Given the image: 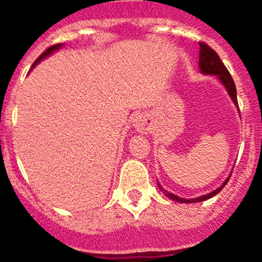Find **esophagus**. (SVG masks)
I'll use <instances>...</instances> for the list:
<instances>
[{"instance_id": "obj_1", "label": "esophagus", "mask_w": 262, "mask_h": 262, "mask_svg": "<svg viewBox=\"0 0 262 262\" xmlns=\"http://www.w3.org/2000/svg\"><path fill=\"white\" fill-rule=\"evenodd\" d=\"M134 126H136L137 130L139 132H147L149 129V125H148L147 118L144 115H138L136 119H134Z\"/></svg>"}]
</instances>
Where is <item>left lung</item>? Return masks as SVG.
I'll list each match as a JSON object with an SVG mask.
<instances>
[{
  "label": "left lung",
  "instance_id": "obj_1",
  "mask_svg": "<svg viewBox=\"0 0 262 262\" xmlns=\"http://www.w3.org/2000/svg\"><path fill=\"white\" fill-rule=\"evenodd\" d=\"M199 46H200V53H199L200 72L204 73V75L218 76V80L222 82V84H223L224 87H226L227 92H228V95L231 96L232 101L234 102V105H236V106H238V102H237L236 84H234V81H233V78H232L231 73L228 72V70L226 68V66L223 64V62L221 60L219 55L216 54V53L214 52V50L210 48L208 44L199 43ZM229 179H231V176H229V178L227 179L223 184H222L221 187L215 189L214 191L209 192V194H207V195H202V196H199V198H195V199H184V198L176 196V195H173L172 192H170V191H167V190L163 189V187L160 185V182H157V184H158V189H160L161 191H162L163 194L168 198V199L175 200V202H179V203H198V202H204V200L210 199V198L214 196V195L218 194V192L221 191L224 186H226Z\"/></svg>",
  "mask_w": 262,
  "mask_h": 262
}]
</instances>
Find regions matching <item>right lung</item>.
Returning a JSON list of instances; mask_svg holds the SVG:
<instances>
[{"label": "right lung", "instance_id": "1", "mask_svg": "<svg viewBox=\"0 0 262 262\" xmlns=\"http://www.w3.org/2000/svg\"><path fill=\"white\" fill-rule=\"evenodd\" d=\"M62 46H63V44L60 43V44H55V46H52V47H49V48L47 49L46 52H44V53H41V54L39 55V58H38V59L35 60V62L33 63V67H31V68H34V67H35V66L38 64V63L40 62V60H43L44 58H46V57H48V55L52 54L53 52H55V50H58V49H59V48H62Z\"/></svg>", "mask_w": 262, "mask_h": 262}]
</instances>
